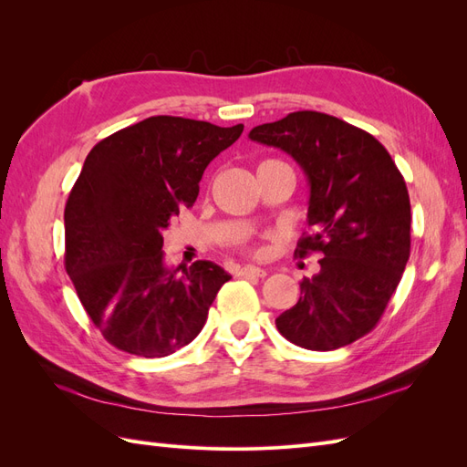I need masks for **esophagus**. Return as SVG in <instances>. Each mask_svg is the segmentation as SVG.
<instances>
[{
    "label": "esophagus",
    "mask_w": 467,
    "mask_h": 467,
    "mask_svg": "<svg viewBox=\"0 0 467 467\" xmlns=\"http://www.w3.org/2000/svg\"><path fill=\"white\" fill-rule=\"evenodd\" d=\"M239 276H253V278H265L266 276V271H263V268L259 266H242L239 268Z\"/></svg>",
    "instance_id": "esophagus-1"
}]
</instances>
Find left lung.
Masks as SVG:
<instances>
[{"instance_id": "1", "label": "left lung", "mask_w": 467, "mask_h": 467, "mask_svg": "<svg viewBox=\"0 0 467 467\" xmlns=\"http://www.w3.org/2000/svg\"><path fill=\"white\" fill-rule=\"evenodd\" d=\"M255 142L280 148L309 181L307 223L296 257L319 253V273L276 329L307 350L341 348L370 333L411 253V202L388 150L362 129L317 110L255 126Z\"/></svg>"}]
</instances>
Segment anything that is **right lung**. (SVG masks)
Returning a JSON list of instances; mask_svg holds the SVG:
<instances>
[{
    "mask_svg": "<svg viewBox=\"0 0 467 467\" xmlns=\"http://www.w3.org/2000/svg\"><path fill=\"white\" fill-rule=\"evenodd\" d=\"M242 132L244 124L160 115L89 151L64 210V266L112 347L161 358L202 331L232 276L212 261L167 266L161 232L194 204L204 169Z\"/></svg>",
    "mask_w": 467,
    "mask_h": 467,
    "instance_id": "right-lung-1",
    "label": "right lung"
}]
</instances>
